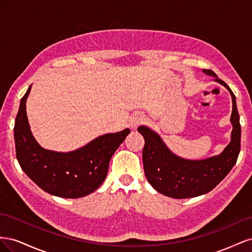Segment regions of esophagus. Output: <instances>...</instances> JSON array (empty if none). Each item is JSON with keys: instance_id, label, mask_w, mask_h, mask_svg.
Segmentation results:
<instances>
[{"instance_id": "34e87169", "label": "esophagus", "mask_w": 252, "mask_h": 252, "mask_svg": "<svg viewBox=\"0 0 252 252\" xmlns=\"http://www.w3.org/2000/svg\"><path fill=\"white\" fill-rule=\"evenodd\" d=\"M145 119L141 114H133V116L129 120V126H130L131 129H136L138 126L143 124L145 122Z\"/></svg>"}]
</instances>
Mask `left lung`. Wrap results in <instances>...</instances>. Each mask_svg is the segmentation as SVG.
I'll list each match as a JSON object with an SVG mask.
<instances>
[{
  "mask_svg": "<svg viewBox=\"0 0 252 252\" xmlns=\"http://www.w3.org/2000/svg\"><path fill=\"white\" fill-rule=\"evenodd\" d=\"M203 72L216 78L215 81L226 87L232 98L231 138L220 155L204 159L183 158L175 156L158 133L152 129L147 126L138 128L145 140L143 148L145 175L158 192L173 199H187L211 191L229 173L240 154L241 125L235 95L212 70L203 69Z\"/></svg>",
  "mask_w": 252,
  "mask_h": 252,
  "instance_id": "obj_1",
  "label": "left lung"
}]
</instances>
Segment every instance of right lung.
I'll list each match as a JSON object with an SVG mask.
<instances>
[{"label": "right lung", "instance_id": "obj_1", "mask_svg": "<svg viewBox=\"0 0 252 252\" xmlns=\"http://www.w3.org/2000/svg\"><path fill=\"white\" fill-rule=\"evenodd\" d=\"M32 86L21 98L13 129L17 158L22 170L52 195L78 199L94 192L105 181L111 157L130 130L126 128L100 135L69 152L45 149L32 135L27 118L26 101Z\"/></svg>", "mask_w": 252, "mask_h": 252}]
</instances>
